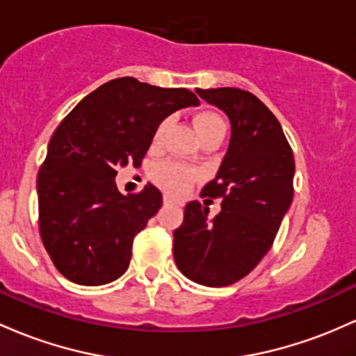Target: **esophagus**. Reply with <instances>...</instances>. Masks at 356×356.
I'll return each instance as SVG.
<instances>
[{"mask_svg": "<svg viewBox=\"0 0 356 356\" xmlns=\"http://www.w3.org/2000/svg\"><path fill=\"white\" fill-rule=\"evenodd\" d=\"M163 204H165V206H170V204H177V202H175L174 199H172V197L165 196V197H163Z\"/></svg>", "mask_w": 356, "mask_h": 356, "instance_id": "34e87169", "label": "esophagus"}]
</instances>
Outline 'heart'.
<instances>
[{
    "label": "heart",
    "instance_id": "b5f03b06",
    "mask_svg": "<svg viewBox=\"0 0 356 356\" xmlns=\"http://www.w3.org/2000/svg\"><path fill=\"white\" fill-rule=\"evenodd\" d=\"M167 127H169V120H162L157 124L154 135H152V148H159L162 145ZM194 127H196V131L201 140L211 134L226 130V124L221 116L218 113L209 111V109H202L194 116ZM152 177H154L155 184L162 187L172 196H184L199 181V170L196 167L175 162V160H167V162L159 163L155 167L154 172H152Z\"/></svg>",
    "mask_w": 356,
    "mask_h": 356
}]
</instances>
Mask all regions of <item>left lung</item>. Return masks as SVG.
I'll return each mask as SVG.
<instances>
[{
  "label": "left lung",
  "instance_id": "8db88e82",
  "mask_svg": "<svg viewBox=\"0 0 356 356\" xmlns=\"http://www.w3.org/2000/svg\"><path fill=\"white\" fill-rule=\"evenodd\" d=\"M229 118L232 140L216 179L201 196L221 199L208 208L193 201L174 232V260L187 279L208 287L232 286L270 250L294 196V155L279 120L252 92L238 88L196 89Z\"/></svg>",
  "mask_w": 356,
  "mask_h": 356
}]
</instances>
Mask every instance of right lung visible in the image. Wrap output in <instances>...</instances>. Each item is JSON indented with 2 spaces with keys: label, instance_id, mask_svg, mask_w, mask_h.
<instances>
[{
  "label": "right lung",
  "instance_id": "obj_1",
  "mask_svg": "<svg viewBox=\"0 0 356 356\" xmlns=\"http://www.w3.org/2000/svg\"><path fill=\"white\" fill-rule=\"evenodd\" d=\"M184 88L118 77L88 95L60 121L38 170V229L54 265L81 286H103L127 272L134 238L162 206L147 184L121 194V167L142 165L157 124L175 109L197 106Z\"/></svg>",
  "mask_w": 356,
  "mask_h": 356
}]
</instances>
